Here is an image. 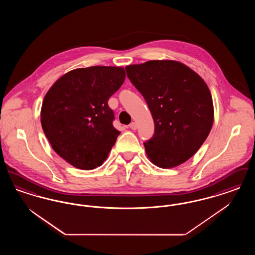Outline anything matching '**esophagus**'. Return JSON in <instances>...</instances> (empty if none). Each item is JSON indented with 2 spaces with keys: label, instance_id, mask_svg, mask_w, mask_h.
I'll list each match as a JSON object with an SVG mask.
<instances>
[{
  "label": "esophagus",
  "instance_id": "esophagus-1",
  "mask_svg": "<svg viewBox=\"0 0 255 255\" xmlns=\"http://www.w3.org/2000/svg\"><path fill=\"white\" fill-rule=\"evenodd\" d=\"M129 127H130V129H132V130H135V129H136V123H135V122H132V123L129 125Z\"/></svg>",
  "mask_w": 255,
  "mask_h": 255
}]
</instances>
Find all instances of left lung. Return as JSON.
Here are the masks:
<instances>
[{
    "label": "left lung",
    "instance_id": "obj_1",
    "mask_svg": "<svg viewBox=\"0 0 255 255\" xmlns=\"http://www.w3.org/2000/svg\"><path fill=\"white\" fill-rule=\"evenodd\" d=\"M125 69L154 120L155 133L144 142L147 157L164 169L185 162L203 145L214 122L205 80L179 61H147Z\"/></svg>",
    "mask_w": 255,
    "mask_h": 255
}]
</instances>
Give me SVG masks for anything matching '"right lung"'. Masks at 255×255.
<instances>
[{
	"label": "right lung",
	"mask_w": 255,
	"mask_h": 255,
	"mask_svg": "<svg viewBox=\"0 0 255 255\" xmlns=\"http://www.w3.org/2000/svg\"><path fill=\"white\" fill-rule=\"evenodd\" d=\"M122 67L94 66L62 75L41 108L43 131L52 149L73 167L92 170L108 158L121 132L108 100L123 84Z\"/></svg>",
	"instance_id": "1"
}]
</instances>
